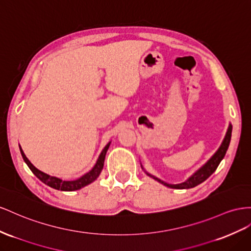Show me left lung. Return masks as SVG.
<instances>
[{
	"mask_svg": "<svg viewBox=\"0 0 251 251\" xmlns=\"http://www.w3.org/2000/svg\"><path fill=\"white\" fill-rule=\"evenodd\" d=\"M231 132H232V126L231 124H229V126L227 128V132H226V135L224 139H223L222 144L220 146V148L216 150V152L212 155L211 157H210L204 165H202L199 170H196L190 177H188L185 181L180 182V184H169V182H166L164 180L159 179L158 177H156V176H154L150 173H148L144 167H142L141 165V168L144 169L145 172L147 173L148 176H150V177H152L153 179L157 180L158 182H160V184H162L164 186L168 187V188H172V189H190V188H193L195 186H198L200 184H201L202 181H205L210 175H211L215 170L216 168L219 167L220 162L222 161V159L224 158L225 154L228 150V147H229V144H230V139H231Z\"/></svg>",
	"mask_w": 251,
	"mask_h": 251,
	"instance_id": "1",
	"label": "left lung"
}]
</instances>
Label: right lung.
Segmentation results:
<instances>
[{"label":"right lung","mask_w":251,"mask_h":251,"mask_svg":"<svg viewBox=\"0 0 251 251\" xmlns=\"http://www.w3.org/2000/svg\"><path fill=\"white\" fill-rule=\"evenodd\" d=\"M110 145H111V141L103 148V150L101 151L99 157L96 161V164H95V166L92 168V170H90L89 172L81 176V177H79L77 179H74V180H63V179H61L59 177H56V176H51L50 174H46L42 171H40L39 169H37L35 166H33L31 162L29 161V159L26 157V155L24 154L21 146L19 145V148H20V152H21L22 157H23L24 161L26 162V165L28 166V168L30 169L31 172L35 174L40 180L44 182L45 185L50 186V188L56 189V190L76 191V190H79V189H81V188L90 185L91 182H93L94 180L97 179V177L100 175L101 171H102V169H103L105 154H106L107 150H109Z\"/></svg>","instance_id":"1"}]
</instances>
